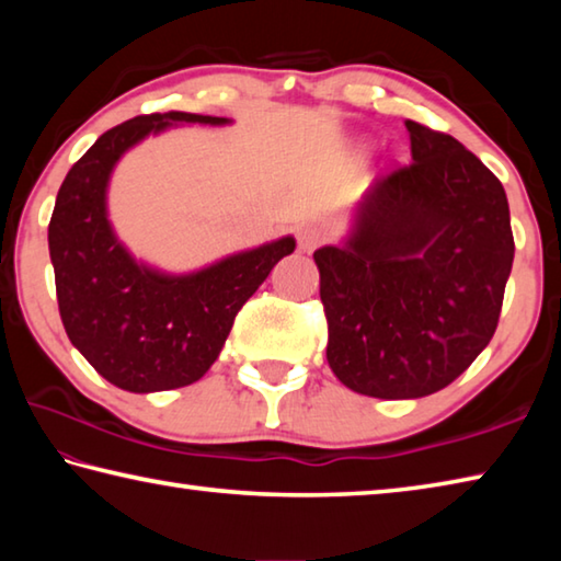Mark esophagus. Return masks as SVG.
<instances>
[{"instance_id": "obj_1", "label": "esophagus", "mask_w": 561, "mask_h": 561, "mask_svg": "<svg viewBox=\"0 0 561 561\" xmlns=\"http://www.w3.org/2000/svg\"><path fill=\"white\" fill-rule=\"evenodd\" d=\"M324 242V232L319 227H304L299 232V250L301 252H314L317 247Z\"/></svg>"}]
</instances>
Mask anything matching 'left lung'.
Segmentation results:
<instances>
[{
	"mask_svg": "<svg viewBox=\"0 0 561 561\" xmlns=\"http://www.w3.org/2000/svg\"><path fill=\"white\" fill-rule=\"evenodd\" d=\"M411 163L378 175L344 247H321L327 358L351 391H440L495 334L515 260L505 187L448 133L405 121Z\"/></svg>",
	"mask_w": 561,
	"mask_h": 561,
	"instance_id": "1",
	"label": "left lung"
}]
</instances>
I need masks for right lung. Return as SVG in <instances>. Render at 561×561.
I'll return each instance as SVG.
<instances>
[{
  "label": "right lung",
  "mask_w": 561,
  "mask_h": 561,
  "mask_svg": "<svg viewBox=\"0 0 561 561\" xmlns=\"http://www.w3.org/2000/svg\"><path fill=\"white\" fill-rule=\"evenodd\" d=\"M173 123L222 126L227 118L170 111L106 130L69 170L49 222L66 334L106 381L130 393L170 391L203 378L242 304L297 247L294 237H282L180 277L133 260L108 222L111 170L138 140Z\"/></svg>",
  "instance_id": "add662e5"
}]
</instances>
